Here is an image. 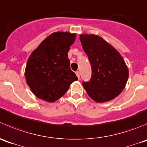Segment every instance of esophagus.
Instances as JSON below:
<instances>
[{
	"label": "esophagus",
	"instance_id": "obj_1",
	"mask_svg": "<svg viewBox=\"0 0 147 147\" xmlns=\"http://www.w3.org/2000/svg\"><path fill=\"white\" fill-rule=\"evenodd\" d=\"M76 76H77V77L78 78V79H80V73H79V71L76 72Z\"/></svg>",
	"mask_w": 147,
	"mask_h": 147
}]
</instances>
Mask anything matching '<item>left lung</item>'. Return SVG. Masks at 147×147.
<instances>
[{"label":"left lung","instance_id":"8db88e82","mask_svg":"<svg viewBox=\"0 0 147 147\" xmlns=\"http://www.w3.org/2000/svg\"><path fill=\"white\" fill-rule=\"evenodd\" d=\"M80 40L92 69L91 80L83 82L86 91L96 102L114 99L123 91L129 78L122 56L97 35L81 34Z\"/></svg>","mask_w":147,"mask_h":147}]
</instances>
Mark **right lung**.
I'll return each instance as SVG.
<instances>
[{
	"label": "right lung",
	"mask_w": 147,
	"mask_h": 147,
	"mask_svg": "<svg viewBox=\"0 0 147 147\" xmlns=\"http://www.w3.org/2000/svg\"><path fill=\"white\" fill-rule=\"evenodd\" d=\"M76 33L55 32L32 52L25 69L26 81L35 96L48 102L63 96L78 78L70 69L68 52Z\"/></svg>",
	"instance_id": "1"
}]
</instances>
